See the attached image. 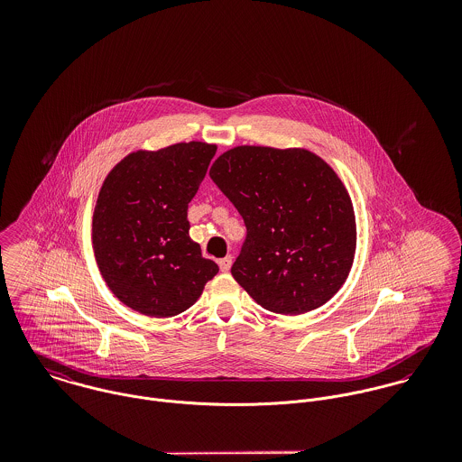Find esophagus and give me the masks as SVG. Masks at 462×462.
Wrapping results in <instances>:
<instances>
[{
    "label": "esophagus",
    "mask_w": 462,
    "mask_h": 462,
    "mask_svg": "<svg viewBox=\"0 0 462 462\" xmlns=\"http://www.w3.org/2000/svg\"><path fill=\"white\" fill-rule=\"evenodd\" d=\"M231 264H233V258H231V256H226V258L218 260V266H220V270H222V272H229Z\"/></svg>",
    "instance_id": "34e87169"
}]
</instances>
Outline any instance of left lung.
Returning <instances> with one entry per match:
<instances>
[{
  "label": "left lung",
  "mask_w": 462,
  "mask_h": 462,
  "mask_svg": "<svg viewBox=\"0 0 462 462\" xmlns=\"http://www.w3.org/2000/svg\"><path fill=\"white\" fill-rule=\"evenodd\" d=\"M209 178L247 227L231 266L238 284L279 315L326 304L356 253L354 208L329 165L306 149L242 145L218 156Z\"/></svg>",
  "instance_id": "8db88e82"
}]
</instances>
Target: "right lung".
<instances>
[{
  "label": "right lung",
  "instance_id": "1",
  "mask_svg": "<svg viewBox=\"0 0 462 462\" xmlns=\"http://www.w3.org/2000/svg\"><path fill=\"white\" fill-rule=\"evenodd\" d=\"M215 151L202 142L136 151L101 187L92 218L96 262L116 297L142 315L187 311L218 272L189 235V202Z\"/></svg>",
  "mask_w": 462,
  "mask_h": 462
}]
</instances>
